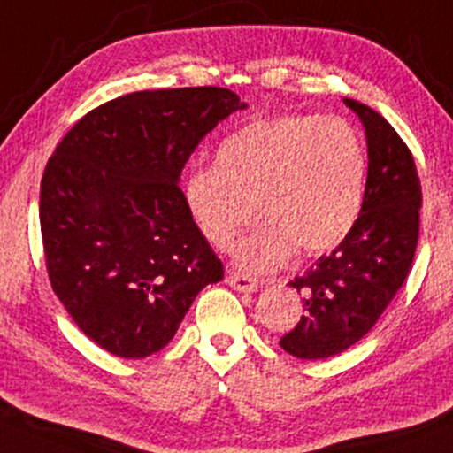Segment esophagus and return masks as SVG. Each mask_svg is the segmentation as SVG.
Listing matches in <instances>:
<instances>
[{
    "mask_svg": "<svg viewBox=\"0 0 453 453\" xmlns=\"http://www.w3.org/2000/svg\"><path fill=\"white\" fill-rule=\"evenodd\" d=\"M227 285L234 287L236 291H241V293H253V291H257L259 280L250 279V276H247V274H236V272H232V274L227 276Z\"/></svg>",
    "mask_w": 453,
    "mask_h": 453,
    "instance_id": "esophagus-1",
    "label": "esophagus"
}]
</instances>
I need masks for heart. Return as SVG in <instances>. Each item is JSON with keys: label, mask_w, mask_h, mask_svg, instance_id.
Masks as SVG:
<instances>
[{"label": "heart", "mask_w": 453, "mask_h": 453, "mask_svg": "<svg viewBox=\"0 0 453 453\" xmlns=\"http://www.w3.org/2000/svg\"><path fill=\"white\" fill-rule=\"evenodd\" d=\"M367 156L337 116L250 119L217 147L215 166L192 168L183 204L206 242L230 250L255 203L264 223L238 247V264L270 272L291 257L334 249L361 211Z\"/></svg>", "instance_id": "b5f03b06"}]
</instances>
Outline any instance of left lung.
Masks as SVG:
<instances>
[{"label":"left lung","mask_w":453,"mask_h":453,"mask_svg":"<svg viewBox=\"0 0 453 453\" xmlns=\"http://www.w3.org/2000/svg\"><path fill=\"white\" fill-rule=\"evenodd\" d=\"M367 139L361 215L329 255L288 285L303 296V316L282 335V350L306 361L344 352L378 323L410 274L419 234L422 189L411 151L372 107L344 99Z\"/></svg>","instance_id":"1"}]
</instances>
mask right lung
<instances>
[{"label": "right lung", "mask_w": 453, "mask_h": 453, "mask_svg": "<svg viewBox=\"0 0 453 453\" xmlns=\"http://www.w3.org/2000/svg\"><path fill=\"white\" fill-rule=\"evenodd\" d=\"M244 107L215 86L133 92L86 113L48 160L40 223L50 285L107 352L162 350L196 296L223 279L179 179L200 141Z\"/></svg>", "instance_id": "obj_1"}]
</instances>
